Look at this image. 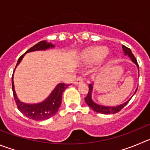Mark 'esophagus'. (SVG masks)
Listing matches in <instances>:
<instances>
[{"instance_id":"esophagus-1","label":"esophagus","mask_w":150,"mask_h":150,"mask_svg":"<svg viewBox=\"0 0 150 150\" xmlns=\"http://www.w3.org/2000/svg\"><path fill=\"white\" fill-rule=\"evenodd\" d=\"M82 82V76H79L76 78H75V79H74V83L75 84V85H78V84L81 83Z\"/></svg>"}]
</instances>
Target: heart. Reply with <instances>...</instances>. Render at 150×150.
<instances>
[{"label":"heart","instance_id":"b5f03b06","mask_svg":"<svg viewBox=\"0 0 150 150\" xmlns=\"http://www.w3.org/2000/svg\"><path fill=\"white\" fill-rule=\"evenodd\" d=\"M108 52V50L106 47H96L85 53V58L88 61H97L103 58Z\"/></svg>","mask_w":150,"mask_h":150}]
</instances>
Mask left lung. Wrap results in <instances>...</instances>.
<instances>
[{"mask_svg": "<svg viewBox=\"0 0 150 150\" xmlns=\"http://www.w3.org/2000/svg\"><path fill=\"white\" fill-rule=\"evenodd\" d=\"M122 48H123V51H125V55H128L129 57L131 59H132V62L135 64V65L138 66V72H139V68H138V64L137 62L136 59H135V56L133 55V54L132 53L131 50L129 49V48L126 47L125 45H122ZM92 90H93V85L92 84H90L89 85V91H88V93L86 97L85 98V102H86L87 105L90 107V108H92L93 110H94L95 112H99V113H102V114H113V113H116V112H119L121 110L123 109L127 105L128 102H129L130 99L126 102L125 103H124L123 105H121L117 107H105V106H102V105H97V104H96L91 99V93H92ZM137 91V90H136ZM135 91V92H136Z\"/></svg>", "mask_w": 150, "mask_h": 150, "instance_id": "left-lung-1", "label": "left lung"}]
</instances>
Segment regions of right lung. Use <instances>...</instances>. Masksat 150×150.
Masks as SVG:
<instances>
[{"label":"right lung","mask_w":150,"mask_h":150,"mask_svg":"<svg viewBox=\"0 0 150 150\" xmlns=\"http://www.w3.org/2000/svg\"><path fill=\"white\" fill-rule=\"evenodd\" d=\"M54 46L51 43H48L46 41L42 40L39 42L38 43L35 44L33 47L30 48L27 51H25V54L27 52H31V51H39V50H45L47 48H53ZM22 55L21 57L18 59V62H17L16 67L18 66V64L21 62L23 57L24 54ZM12 91H13L14 98L15 101L16 102L17 107L18 110L23 114L27 118L36 121H42L48 119L53 116L54 115L57 113L58 111L59 106L62 102V95L63 91L67 88V87L69 85L65 83H60L58 84L57 86L54 88L53 91L51 95L43 101L42 102L38 104H32V105H28V104L23 103L21 102L17 97L16 93L15 91V87H14V82H13V75L12 76Z\"/></svg>","instance_id":"1"}]
</instances>
